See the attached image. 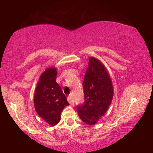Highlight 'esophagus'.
<instances>
[{"instance_id":"1","label":"esophagus","mask_w":153,"mask_h":153,"mask_svg":"<svg viewBox=\"0 0 153 153\" xmlns=\"http://www.w3.org/2000/svg\"><path fill=\"white\" fill-rule=\"evenodd\" d=\"M67 100H68V102H69V104H70V105H74V100L73 95L69 94V97H67Z\"/></svg>"}]
</instances>
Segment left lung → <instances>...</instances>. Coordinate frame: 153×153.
<instances>
[{
  "label": "left lung",
  "instance_id": "8db88e82",
  "mask_svg": "<svg viewBox=\"0 0 153 153\" xmlns=\"http://www.w3.org/2000/svg\"><path fill=\"white\" fill-rule=\"evenodd\" d=\"M83 88L85 101L77 106V113L84 123L93 126L107 112L113 97L112 81L107 69L94 56L89 58Z\"/></svg>",
  "mask_w": 153,
  "mask_h": 153
}]
</instances>
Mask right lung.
I'll use <instances>...</instances> for the list:
<instances>
[{
  "mask_svg": "<svg viewBox=\"0 0 153 153\" xmlns=\"http://www.w3.org/2000/svg\"><path fill=\"white\" fill-rule=\"evenodd\" d=\"M57 70L49 67L41 74L36 84L33 104L38 115L50 126H54L61 120V113L69 104L56 82Z\"/></svg>",
  "mask_w": 153,
  "mask_h": 153,
  "instance_id": "obj_1",
  "label": "right lung"
}]
</instances>
